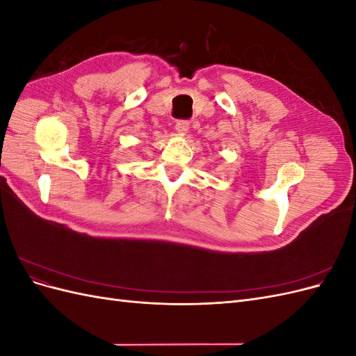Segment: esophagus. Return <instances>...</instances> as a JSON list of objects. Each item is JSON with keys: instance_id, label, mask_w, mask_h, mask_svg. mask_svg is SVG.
Masks as SVG:
<instances>
[{"instance_id": "obj_1", "label": "esophagus", "mask_w": 356, "mask_h": 356, "mask_svg": "<svg viewBox=\"0 0 356 356\" xmlns=\"http://www.w3.org/2000/svg\"><path fill=\"white\" fill-rule=\"evenodd\" d=\"M188 129H190V123L187 120H178L175 124V131L181 135H186Z\"/></svg>"}]
</instances>
